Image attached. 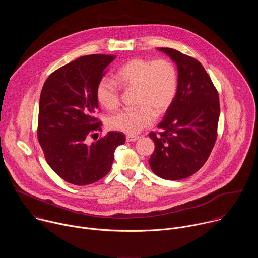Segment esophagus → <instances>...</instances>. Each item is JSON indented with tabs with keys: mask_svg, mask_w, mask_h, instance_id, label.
<instances>
[{
	"mask_svg": "<svg viewBox=\"0 0 258 258\" xmlns=\"http://www.w3.org/2000/svg\"><path fill=\"white\" fill-rule=\"evenodd\" d=\"M139 139H140L139 136H132V135H128V136L125 137L126 142H135V141H137V140H139Z\"/></svg>",
	"mask_w": 258,
	"mask_h": 258,
	"instance_id": "esophagus-1",
	"label": "esophagus"
}]
</instances>
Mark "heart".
I'll return each instance as SVG.
<instances>
[{
  "label": "heart",
  "instance_id": "1",
  "mask_svg": "<svg viewBox=\"0 0 258 258\" xmlns=\"http://www.w3.org/2000/svg\"><path fill=\"white\" fill-rule=\"evenodd\" d=\"M115 81L102 79L97 87V99L108 110L120 104V87L137 89L136 109H125L110 116V130L136 135L152 125L156 113H163L172 103L177 91V73L166 59H133L115 73Z\"/></svg>",
  "mask_w": 258,
  "mask_h": 258
}]
</instances>
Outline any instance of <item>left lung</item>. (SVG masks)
Returning a JSON list of instances; mask_svg holds the SVG:
<instances>
[{
    "instance_id": "left-lung-1",
    "label": "left lung",
    "mask_w": 258,
    "mask_h": 258,
    "mask_svg": "<svg viewBox=\"0 0 258 258\" xmlns=\"http://www.w3.org/2000/svg\"><path fill=\"white\" fill-rule=\"evenodd\" d=\"M177 66V91L158 124L151 132L155 150L149 159L161 178L176 180L198 171L208 159L217 137L218 93L202 64L174 49L159 48Z\"/></svg>"
}]
</instances>
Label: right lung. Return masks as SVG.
Returning <instances> with one entry per match:
<instances>
[{"label":"right lung","mask_w":258,"mask_h":258,"mask_svg":"<svg viewBox=\"0 0 258 258\" xmlns=\"http://www.w3.org/2000/svg\"><path fill=\"white\" fill-rule=\"evenodd\" d=\"M116 56L80 57L49 76L39 106L38 139L50 167L77 186L94 183L111 169L114 151L125 136L109 132L91 145L90 136L101 131L95 113L97 87Z\"/></svg>","instance_id":"obj_1"}]
</instances>
